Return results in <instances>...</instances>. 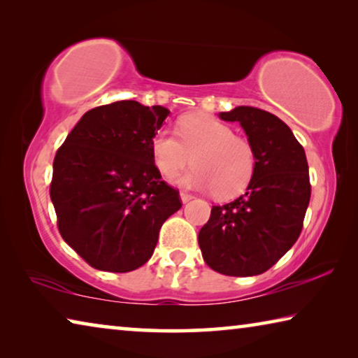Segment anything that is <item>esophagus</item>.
<instances>
[{
    "label": "esophagus",
    "mask_w": 358,
    "mask_h": 358,
    "mask_svg": "<svg viewBox=\"0 0 358 358\" xmlns=\"http://www.w3.org/2000/svg\"><path fill=\"white\" fill-rule=\"evenodd\" d=\"M180 197H181V202H183V203H187V202L191 201V199H194L192 194H189V192H185V191H181V192H180Z\"/></svg>",
    "instance_id": "1"
}]
</instances>
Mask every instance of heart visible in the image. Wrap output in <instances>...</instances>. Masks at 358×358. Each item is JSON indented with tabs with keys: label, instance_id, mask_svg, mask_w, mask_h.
Here are the masks:
<instances>
[{
	"label": "heart",
	"instance_id": "obj_1",
	"mask_svg": "<svg viewBox=\"0 0 358 358\" xmlns=\"http://www.w3.org/2000/svg\"><path fill=\"white\" fill-rule=\"evenodd\" d=\"M177 135L162 129L151 138V155L162 177H175L192 159L196 166L177 180L181 186L230 199L251 183L256 151L224 121L208 113H187L178 120Z\"/></svg>",
	"mask_w": 358,
	"mask_h": 358
}]
</instances>
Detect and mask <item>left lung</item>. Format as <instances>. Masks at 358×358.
Wrapping results in <instances>:
<instances>
[{"mask_svg":"<svg viewBox=\"0 0 358 358\" xmlns=\"http://www.w3.org/2000/svg\"><path fill=\"white\" fill-rule=\"evenodd\" d=\"M238 121L256 151L257 166L246 192L211 208L199 232L203 260L227 276H254L273 266L300 237L311 185L305 150L276 115L240 106L221 112Z\"/></svg>","mask_w":358,"mask_h":358,"instance_id":"8db88e82","label":"left lung"}]
</instances>
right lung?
Returning <instances> with one entry per match:
<instances>
[{
	"mask_svg": "<svg viewBox=\"0 0 358 358\" xmlns=\"http://www.w3.org/2000/svg\"><path fill=\"white\" fill-rule=\"evenodd\" d=\"M169 113L137 101L92 108L57 151L50 199L59 234L94 268L126 273L142 266L162 224L181 208L151 155V138Z\"/></svg>",
	"mask_w": 358,
	"mask_h": 358,
	"instance_id": "1",
	"label": "right lung"
}]
</instances>
